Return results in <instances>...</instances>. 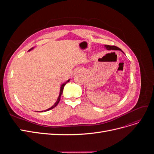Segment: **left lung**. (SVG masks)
I'll return each instance as SVG.
<instances>
[{
	"label": "left lung",
	"mask_w": 154,
	"mask_h": 154,
	"mask_svg": "<svg viewBox=\"0 0 154 154\" xmlns=\"http://www.w3.org/2000/svg\"><path fill=\"white\" fill-rule=\"evenodd\" d=\"M105 48L107 49V50H120L121 49L116 47V46H114V45H105ZM123 52V51H122Z\"/></svg>",
	"instance_id": "left-lung-1"
}]
</instances>
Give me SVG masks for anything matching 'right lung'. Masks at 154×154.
Listing matches in <instances>:
<instances>
[{
	"mask_svg": "<svg viewBox=\"0 0 154 154\" xmlns=\"http://www.w3.org/2000/svg\"><path fill=\"white\" fill-rule=\"evenodd\" d=\"M32 49H33V48H32L31 49H29L28 51H31V50H32ZM69 80H68L67 82H66L65 83H62V85H61V87H60V94H59V96H58V99H57V101L55 102L54 103V104L51 107V108H49V109H47V110H43V111H42V112H46V111H48V110H51V109H53V108H54V107L57 106L58 104V103H59V101H60V97H61V96H62V92H63V88H64V86L66 85V83H67V82H69Z\"/></svg>",
	"mask_w": 154,
	"mask_h": 154,
	"instance_id": "obj_1",
	"label": "right lung"
}]
</instances>
